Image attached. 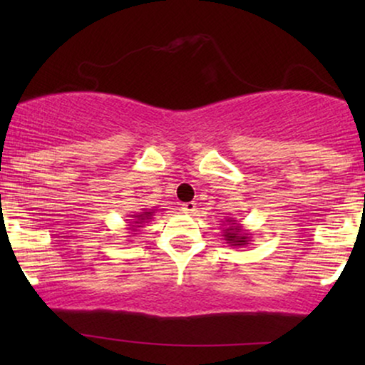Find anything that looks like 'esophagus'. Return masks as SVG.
<instances>
[{"label": "esophagus", "mask_w": 365, "mask_h": 365, "mask_svg": "<svg viewBox=\"0 0 365 365\" xmlns=\"http://www.w3.org/2000/svg\"><path fill=\"white\" fill-rule=\"evenodd\" d=\"M181 209H182L184 212L192 214L194 211H196V202H194V201H191V202H184V204H181Z\"/></svg>", "instance_id": "esophagus-1"}]
</instances>
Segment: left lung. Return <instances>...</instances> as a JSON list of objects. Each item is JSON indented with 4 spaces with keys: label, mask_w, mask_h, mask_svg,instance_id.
Instances as JSON below:
<instances>
[{
    "label": "left lung",
    "mask_w": 365,
    "mask_h": 365,
    "mask_svg": "<svg viewBox=\"0 0 365 365\" xmlns=\"http://www.w3.org/2000/svg\"><path fill=\"white\" fill-rule=\"evenodd\" d=\"M226 227H224L222 237L231 247H246L251 241V234L244 231L242 224H239L236 219L226 217Z\"/></svg>",
    "instance_id": "left-lung-1"
}]
</instances>
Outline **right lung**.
<instances>
[{
    "label": "right lung",
    "instance_id": "obj_1",
    "mask_svg": "<svg viewBox=\"0 0 365 365\" xmlns=\"http://www.w3.org/2000/svg\"><path fill=\"white\" fill-rule=\"evenodd\" d=\"M156 211H158V209H141V211L129 214V217H131V219H126V221L129 222L128 224L129 231L138 232L143 226H146V222L151 221L154 212H156Z\"/></svg>",
    "mask_w": 365,
    "mask_h": 365
}]
</instances>
